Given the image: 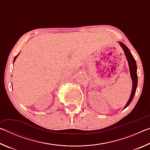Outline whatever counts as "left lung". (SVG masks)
Wrapping results in <instances>:
<instances>
[{
    "instance_id": "obj_1",
    "label": "left lung",
    "mask_w": 150,
    "mask_h": 150,
    "mask_svg": "<svg viewBox=\"0 0 150 150\" xmlns=\"http://www.w3.org/2000/svg\"><path fill=\"white\" fill-rule=\"evenodd\" d=\"M119 44L122 48L124 50V54H125L126 57V59L128 61V65H129V69H130V76L132 78V93L130 98H129L128 101L127 102L126 105L124 106V108H126L127 106L130 105V103L132 100L134 95L136 93L137 85H138V75H137V65L136 61L134 59L133 55H132L130 51L127 47L125 44H124L122 42H118Z\"/></svg>"
}]
</instances>
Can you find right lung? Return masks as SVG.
Returning a JSON list of instances; mask_svg holds the SVG:
<instances>
[{"instance_id": "right-lung-1", "label": "right lung", "mask_w": 150, "mask_h": 150, "mask_svg": "<svg viewBox=\"0 0 150 150\" xmlns=\"http://www.w3.org/2000/svg\"><path fill=\"white\" fill-rule=\"evenodd\" d=\"M19 54H20V53H19V54H18V55H16V57H14V61H13V62H15V60H16V58H17V57H18V55H19Z\"/></svg>"}]
</instances>
